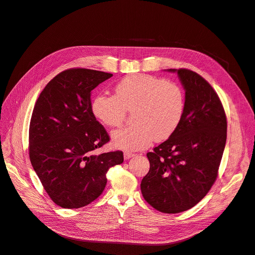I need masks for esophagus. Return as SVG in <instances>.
Here are the masks:
<instances>
[{
	"label": "esophagus",
	"instance_id": "esophagus-1",
	"mask_svg": "<svg viewBox=\"0 0 255 255\" xmlns=\"http://www.w3.org/2000/svg\"><path fill=\"white\" fill-rule=\"evenodd\" d=\"M135 156V154H133V153H129V152H125L124 153V158H125V160H128V159H130V158H132V157H134Z\"/></svg>",
	"mask_w": 255,
	"mask_h": 255
}]
</instances>
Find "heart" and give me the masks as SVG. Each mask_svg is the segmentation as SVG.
<instances>
[{
    "mask_svg": "<svg viewBox=\"0 0 255 255\" xmlns=\"http://www.w3.org/2000/svg\"><path fill=\"white\" fill-rule=\"evenodd\" d=\"M132 113L135 124L115 131L113 144L132 152L150 146L154 140H166L179 128L185 113V94L176 83L149 74L122 78L115 95L98 94L91 102V112L106 127H120Z\"/></svg>",
    "mask_w": 255,
    "mask_h": 255,
    "instance_id": "obj_1",
    "label": "heart"
}]
</instances>
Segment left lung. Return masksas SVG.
Instances as JSON below:
<instances>
[{
	"instance_id": "obj_1",
	"label": "left lung",
	"mask_w": 255,
	"mask_h": 255,
	"mask_svg": "<svg viewBox=\"0 0 255 255\" xmlns=\"http://www.w3.org/2000/svg\"><path fill=\"white\" fill-rule=\"evenodd\" d=\"M177 72L185 90V113L173 134L146 154L150 170L140 183L154 209L176 214L191 209L215 183L226 142L222 103L207 80L188 69Z\"/></svg>"
}]
</instances>
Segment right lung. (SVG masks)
I'll return each mask as SVG.
<instances>
[{
    "label": "right lung",
    "mask_w": 255,
    "mask_h": 255,
    "mask_svg": "<svg viewBox=\"0 0 255 255\" xmlns=\"http://www.w3.org/2000/svg\"><path fill=\"white\" fill-rule=\"evenodd\" d=\"M112 73L72 68L53 77L34 106L29 154L43 188L56 205L85 207L103 192L110 167L124 161L122 151L94 155L110 141L91 112V92Z\"/></svg>",
    "instance_id": "right-lung-1"
}]
</instances>
